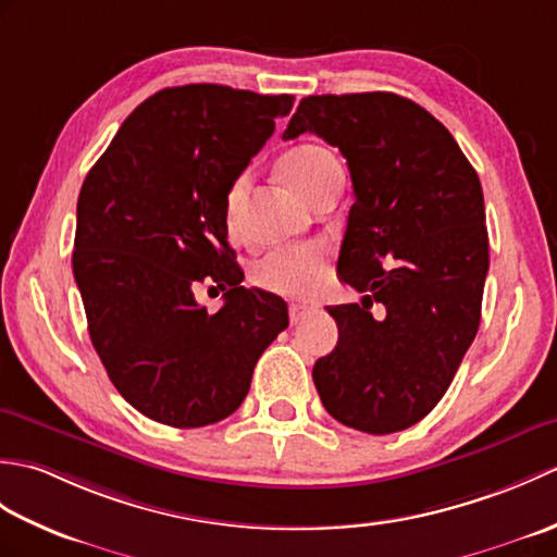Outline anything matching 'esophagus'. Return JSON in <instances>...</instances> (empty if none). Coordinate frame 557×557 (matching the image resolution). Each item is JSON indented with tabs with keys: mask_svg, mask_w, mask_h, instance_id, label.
<instances>
[{
	"mask_svg": "<svg viewBox=\"0 0 557 557\" xmlns=\"http://www.w3.org/2000/svg\"><path fill=\"white\" fill-rule=\"evenodd\" d=\"M313 311V306H309V304H292L289 306V321H292V325H297V323H301L306 315H309Z\"/></svg>",
	"mask_w": 557,
	"mask_h": 557,
	"instance_id": "34e87169",
	"label": "esophagus"
}]
</instances>
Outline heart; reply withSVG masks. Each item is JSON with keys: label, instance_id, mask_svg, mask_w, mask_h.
<instances>
[{"label": "heart", "instance_id": "b5f03b06", "mask_svg": "<svg viewBox=\"0 0 557 557\" xmlns=\"http://www.w3.org/2000/svg\"><path fill=\"white\" fill-rule=\"evenodd\" d=\"M277 172L294 194L309 200L318 186L325 184L330 176L342 172L337 158L323 146L301 144L294 146L287 152H282L277 160ZM248 191V176L236 174L224 191L222 215L224 224L232 234L242 227L244 200ZM323 270V251L315 246H299V248H282L272 251L265 258H260L253 265V282L265 292L282 294V297H304L309 294Z\"/></svg>", "mask_w": 557, "mask_h": 557}]
</instances>
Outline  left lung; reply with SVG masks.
<instances>
[{
	"instance_id": "8db88e82",
	"label": "left lung",
	"mask_w": 557,
	"mask_h": 557,
	"mask_svg": "<svg viewBox=\"0 0 557 557\" xmlns=\"http://www.w3.org/2000/svg\"><path fill=\"white\" fill-rule=\"evenodd\" d=\"M306 132L347 158L357 200L337 275L363 294L327 306L339 339L313 383L349 429L405 431L441 401L476 337L488 275L479 174L433 114L395 92L304 98L282 138Z\"/></svg>"
}]
</instances>
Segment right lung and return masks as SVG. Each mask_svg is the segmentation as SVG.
Listing matches in <instances>:
<instances>
[{"instance_id":"add662e5","label":"right lung","mask_w":557,"mask_h":557,"mask_svg":"<svg viewBox=\"0 0 557 557\" xmlns=\"http://www.w3.org/2000/svg\"><path fill=\"white\" fill-rule=\"evenodd\" d=\"M292 104L218 83L164 88L126 116L81 186L71 263L90 342L120 395L152 421L227 419L289 325L280 297L242 287L222 203ZM203 281L225 289L218 314L195 301Z\"/></svg>"}]
</instances>
